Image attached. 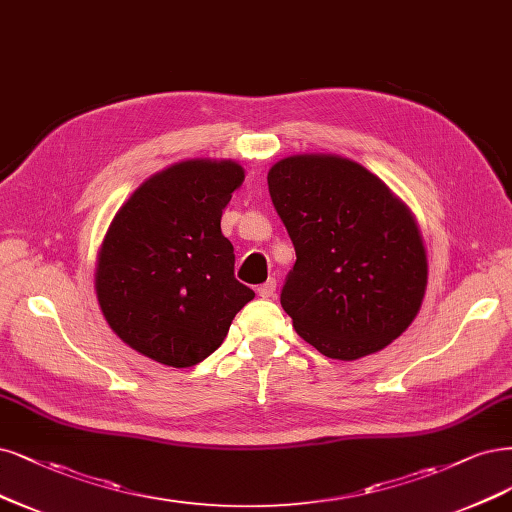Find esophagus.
I'll return each mask as SVG.
<instances>
[{
	"label": "esophagus",
	"mask_w": 512,
	"mask_h": 512,
	"mask_svg": "<svg viewBox=\"0 0 512 512\" xmlns=\"http://www.w3.org/2000/svg\"><path fill=\"white\" fill-rule=\"evenodd\" d=\"M275 288H277V281L273 277H269L264 284L258 288V296L262 298H273L275 296Z\"/></svg>",
	"instance_id": "obj_1"
}]
</instances>
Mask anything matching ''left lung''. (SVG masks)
<instances>
[{"label": "left lung", "instance_id": "obj_1", "mask_svg": "<svg viewBox=\"0 0 512 512\" xmlns=\"http://www.w3.org/2000/svg\"><path fill=\"white\" fill-rule=\"evenodd\" d=\"M267 180L296 250L281 307L298 337L332 360H358L396 341L428 286L426 245L409 205L339 154L286 156Z\"/></svg>", "mask_w": 512, "mask_h": 512}]
</instances>
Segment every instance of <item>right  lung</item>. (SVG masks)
Wrapping results in <instances>:
<instances>
[{
  "mask_svg": "<svg viewBox=\"0 0 512 512\" xmlns=\"http://www.w3.org/2000/svg\"><path fill=\"white\" fill-rule=\"evenodd\" d=\"M231 158H188L139 184L110 222L95 292L105 322L137 354L186 368L222 345L254 298L235 279L222 209L243 184Z\"/></svg>",
  "mask_w": 512,
  "mask_h": 512,
  "instance_id": "obj_1",
  "label": "right lung"
}]
</instances>
